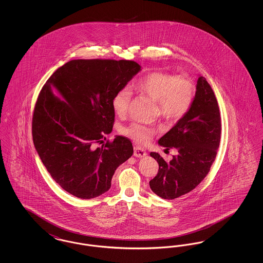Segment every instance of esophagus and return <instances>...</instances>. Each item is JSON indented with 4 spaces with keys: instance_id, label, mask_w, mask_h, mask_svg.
Returning <instances> with one entry per match:
<instances>
[{
    "instance_id": "1",
    "label": "esophagus",
    "mask_w": 263,
    "mask_h": 263,
    "mask_svg": "<svg viewBox=\"0 0 263 263\" xmlns=\"http://www.w3.org/2000/svg\"><path fill=\"white\" fill-rule=\"evenodd\" d=\"M147 155L146 151L141 147H134V156L137 158H143Z\"/></svg>"
}]
</instances>
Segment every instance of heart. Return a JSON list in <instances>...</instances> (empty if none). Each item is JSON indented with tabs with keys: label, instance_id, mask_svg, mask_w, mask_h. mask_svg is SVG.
<instances>
[{
	"label": "heart",
	"instance_id": "heart-1",
	"mask_svg": "<svg viewBox=\"0 0 263 263\" xmlns=\"http://www.w3.org/2000/svg\"><path fill=\"white\" fill-rule=\"evenodd\" d=\"M133 88L157 100L160 112L170 121L179 120L189 111L195 93L194 85L188 78L174 77L163 72H153L138 79L133 84ZM130 100L129 88H121L114 95L112 108L117 116L125 115ZM122 133L137 143L145 144L155 134V128L134 122L124 127Z\"/></svg>",
	"mask_w": 263,
	"mask_h": 263
}]
</instances>
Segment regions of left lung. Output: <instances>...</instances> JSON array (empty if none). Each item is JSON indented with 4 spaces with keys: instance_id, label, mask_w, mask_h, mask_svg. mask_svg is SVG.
I'll list each match as a JSON object with an SVG mask.
<instances>
[{
    "instance_id": "1",
    "label": "left lung",
    "mask_w": 263,
    "mask_h": 263,
    "mask_svg": "<svg viewBox=\"0 0 263 263\" xmlns=\"http://www.w3.org/2000/svg\"><path fill=\"white\" fill-rule=\"evenodd\" d=\"M221 139V116L212 88L198 77L191 107L158 143L177 155L166 163L158 154L151 157L159 163V172L150 181L153 192L163 199H175L196 187L208 175Z\"/></svg>"
}]
</instances>
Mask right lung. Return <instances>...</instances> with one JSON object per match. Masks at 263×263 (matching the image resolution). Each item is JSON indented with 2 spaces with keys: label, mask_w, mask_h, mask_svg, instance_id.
Wrapping results in <instances>:
<instances>
[{
  "label": "right lung",
  "mask_w": 263,
  "mask_h": 263,
  "mask_svg": "<svg viewBox=\"0 0 263 263\" xmlns=\"http://www.w3.org/2000/svg\"><path fill=\"white\" fill-rule=\"evenodd\" d=\"M140 71L129 60H72L52 74L38 96L35 150L52 178L78 198L108 191L116 168L133 155L131 141L122 136L97 144L112 131L114 95Z\"/></svg>",
  "instance_id": "1"
}]
</instances>
